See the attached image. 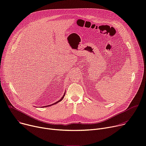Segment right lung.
<instances>
[{"label": "right lung", "instance_id": "right-lung-1", "mask_svg": "<svg viewBox=\"0 0 146 146\" xmlns=\"http://www.w3.org/2000/svg\"><path fill=\"white\" fill-rule=\"evenodd\" d=\"M65 94H64V96H62V98H61V99H60V100H58V102H55V103H54V104H52V105H48V106H43V108H44V107H47V106H48H48H52V105H55V104H56V103H58V102H60V101H61V100H62V99H64V96H65Z\"/></svg>", "mask_w": 146, "mask_h": 146}]
</instances>
